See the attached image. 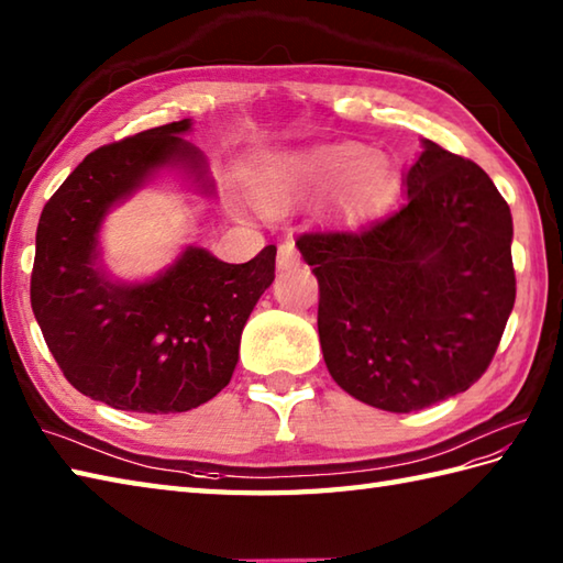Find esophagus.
Masks as SVG:
<instances>
[{
    "label": "esophagus",
    "mask_w": 563,
    "mask_h": 563,
    "mask_svg": "<svg viewBox=\"0 0 563 563\" xmlns=\"http://www.w3.org/2000/svg\"><path fill=\"white\" fill-rule=\"evenodd\" d=\"M298 262H301V257H298V250L294 247V243H282L279 252H277V269L286 272V269L296 267Z\"/></svg>",
    "instance_id": "1"
}]
</instances>
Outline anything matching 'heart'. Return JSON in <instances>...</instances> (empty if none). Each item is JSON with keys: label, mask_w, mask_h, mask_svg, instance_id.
<instances>
[{"label": "heart", "mask_w": 563, "mask_h": 563, "mask_svg": "<svg viewBox=\"0 0 563 563\" xmlns=\"http://www.w3.org/2000/svg\"><path fill=\"white\" fill-rule=\"evenodd\" d=\"M386 185V165L362 143L323 145L308 153L267 157L250 172V187L267 206L286 203L303 194L335 189L342 213H360L378 199Z\"/></svg>", "instance_id": "heart-1"}]
</instances>
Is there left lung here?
<instances>
[{
  "label": "left lung",
  "mask_w": 563,
  "mask_h": 563,
  "mask_svg": "<svg viewBox=\"0 0 563 563\" xmlns=\"http://www.w3.org/2000/svg\"><path fill=\"white\" fill-rule=\"evenodd\" d=\"M510 243V206L490 177L432 141L408 169L398 211L298 238L338 386L366 406L410 412L476 384L515 303Z\"/></svg>",
  "instance_id": "1"
}]
</instances>
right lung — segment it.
Masks as SVG:
<instances>
[{
	"mask_svg": "<svg viewBox=\"0 0 563 563\" xmlns=\"http://www.w3.org/2000/svg\"><path fill=\"white\" fill-rule=\"evenodd\" d=\"M189 119L157 125L89 153L43 206L31 308L45 345L79 394L131 412H185L228 386L252 308L274 282L277 247L228 265L187 247L155 279L113 282L99 265L111 206L157 169L179 167L203 194L213 179L187 143Z\"/></svg>",
	"mask_w": 563,
	"mask_h": 563,
	"instance_id": "1",
	"label": "right lung"
}]
</instances>
